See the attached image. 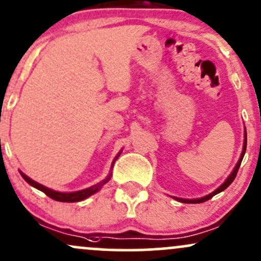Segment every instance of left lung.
<instances>
[{"instance_id": "8db88e82", "label": "left lung", "mask_w": 261, "mask_h": 261, "mask_svg": "<svg viewBox=\"0 0 261 261\" xmlns=\"http://www.w3.org/2000/svg\"><path fill=\"white\" fill-rule=\"evenodd\" d=\"M244 137H245V139H244V145H243V151H242V154H240L239 161H238V163L236 165V167H234L233 172H231L230 174H229V177H228L227 179H225V182L223 183L222 186H219V187L217 188L216 191L212 192V193H210V194H207V196L202 197V198H196V199H185V198H177V197H173V198L178 200V202H182V203H203V202H205V200L211 199L212 197H214V196H216V194L220 193V192H222V191H224L225 188H228L229 186H230V183L234 181V178H236V176H237V173H238V170H239V167H240V163H242V161H243V157H244L245 150H247V130L244 131Z\"/></svg>"}]
</instances>
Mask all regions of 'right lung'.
I'll return each instance as SVG.
<instances>
[{
    "label": "right lung",
    "instance_id": "obj_1",
    "mask_svg": "<svg viewBox=\"0 0 261 261\" xmlns=\"http://www.w3.org/2000/svg\"><path fill=\"white\" fill-rule=\"evenodd\" d=\"M119 156H120V153L117 154V156L115 157V160H114V161H113V165H111V168H113L114 163H115L116 159H117V157H119ZM19 173H21V176L23 177V179H24L25 182L30 183L31 186H33V187L37 188V190L42 191L43 193L47 194V196L49 197V198L54 199V200H58V202H79V200H83V199L88 198V197H90L91 194L96 193V192H98V191L100 190V188H101L102 186L105 185V183L110 181V178H111V173H110V174H109V176L107 177V178L104 179V181L96 183V185L91 186V187L85 188V190H82V191L69 192V193H64V192H58V191L50 190V188L45 187V186L41 185V183H38V182L33 181V179H31L30 177L25 176L24 173H22V172H19Z\"/></svg>",
    "mask_w": 261,
    "mask_h": 261
}]
</instances>
